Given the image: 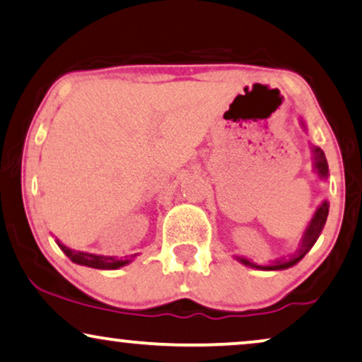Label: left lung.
<instances>
[{"label": "left lung", "mask_w": 362, "mask_h": 362, "mask_svg": "<svg viewBox=\"0 0 362 362\" xmlns=\"http://www.w3.org/2000/svg\"><path fill=\"white\" fill-rule=\"evenodd\" d=\"M300 125L305 128V123L303 120H300ZM310 152H313V160H314V162H313L314 172L317 173V177L321 178V180H326L327 175H329V167H327L326 155H324L321 148L315 147V145H310ZM327 214H329V202H327V200H324V202L319 205L317 209H315L313 218H310L308 227H305V230L303 232V237H300L299 247H297V250L294 254L287 255V257L271 260V262H269L267 265H259V264L252 262V260L240 257V255H235V259L244 265H249V267L259 269V271H284V269H289V267H292V265H296L297 262H299V260L303 259L310 249H313L315 240H317L319 235H321L324 226H326Z\"/></svg>", "instance_id": "left-lung-1"}]
</instances>
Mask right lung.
I'll use <instances>...</instances> for the list:
<instances>
[{
    "instance_id": "right-lung-1",
    "label": "right lung",
    "mask_w": 362,
    "mask_h": 362,
    "mask_svg": "<svg viewBox=\"0 0 362 362\" xmlns=\"http://www.w3.org/2000/svg\"><path fill=\"white\" fill-rule=\"evenodd\" d=\"M57 244L63 252L66 254V257L71 260V262L78 264V265H86V267H93V269H102V271H115V269H120L123 265L130 264L132 260L135 259V255H130V257L125 259H118L113 257V255H98V254H90V252H81V250H73L70 247H66L65 244H62L57 239Z\"/></svg>"
}]
</instances>
